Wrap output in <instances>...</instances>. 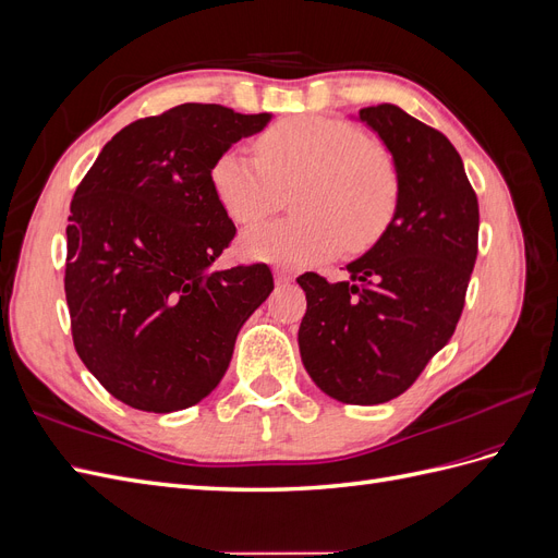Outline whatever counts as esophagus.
<instances>
[{"label": "esophagus", "mask_w": 558, "mask_h": 558, "mask_svg": "<svg viewBox=\"0 0 558 558\" xmlns=\"http://www.w3.org/2000/svg\"><path fill=\"white\" fill-rule=\"evenodd\" d=\"M275 281L281 286V283H291L293 281V275L289 272V269H283V267H277L275 269Z\"/></svg>", "instance_id": "obj_1"}]
</instances>
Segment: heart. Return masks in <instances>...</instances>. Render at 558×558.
<instances>
[{"label":"heart","instance_id":"obj_1","mask_svg":"<svg viewBox=\"0 0 558 558\" xmlns=\"http://www.w3.org/2000/svg\"><path fill=\"white\" fill-rule=\"evenodd\" d=\"M258 158L230 146L211 165L218 205L234 223H256L275 209L279 185L300 181L298 216L253 226L242 234L248 258L302 267L340 253L349 240L369 246L391 226L400 179L393 158L340 118L293 116L263 132Z\"/></svg>","mask_w":558,"mask_h":558}]
</instances>
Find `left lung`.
I'll list each match as a JSON object with an SVG mask.
<instances>
[{
    "label": "left lung",
    "mask_w": 558,
    "mask_h": 558,
    "mask_svg": "<svg viewBox=\"0 0 558 558\" xmlns=\"http://www.w3.org/2000/svg\"><path fill=\"white\" fill-rule=\"evenodd\" d=\"M356 118L396 162L398 209L381 238L347 265V281L298 277L307 295L298 344L326 396L379 404L408 391L451 340L477 258L480 207L442 132L396 105L365 107Z\"/></svg>",
    "instance_id": "8db88e82"
}]
</instances>
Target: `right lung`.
Returning <instances> with one entry per match:
<instances>
[{
  "instance_id": "1",
  "label": "right lung",
  "mask_w": 558,
  "mask_h": 558,
  "mask_svg": "<svg viewBox=\"0 0 558 558\" xmlns=\"http://www.w3.org/2000/svg\"><path fill=\"white\" fill-rule=\"evenodd\" d=\"M272 113L179 105L123 128L74 193L64 293L78 359L134 410L170 414L223 379L275 289L267 265L216 269L234 238L209 172Z\"/></svg>"
}]
</instances>
